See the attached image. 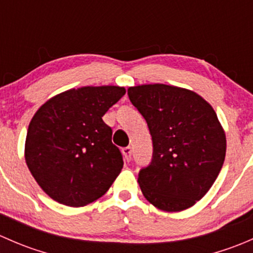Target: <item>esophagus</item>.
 Masks as SVG:
<instances>
[{"mask_svg": "<svg viewBox=\"0 0 253 253\" xmlns=\"http://www.w3.org/2000/svg\"><path fill=\"white\" fill-rule=\"evenodd\" d=\"M122 154H124L125 160H126V162H129V160H131V158H132V149H131V147L124 148V149H122Z\"/></svg>", "mask_w": 253, "mask_h": 253, "instance_id": "34e87169", "label": "esophagus"}]
</instances>
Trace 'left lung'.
<instances>
[{"label":"left lung","instance_id":"8db88e82","mask_svg":"<svg viewBox=\"0 0 253 253\" xmlns=\"http://www.w3.org/2000/svg\"><path fill=\"white\" fill-rule=\"evenodd\" d=\"M147 121L153 155L142 168L143 196L165 211L195 205L218 177L226 139L215 111L195 91L167 84H144L127 90Z\"/></svg>","mask_w":253,"mask_h":253}]
</instances>
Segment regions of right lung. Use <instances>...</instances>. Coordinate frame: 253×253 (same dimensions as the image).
I'll return each instance as SVG.
<instances>
[{"instance_id":"obj_1","label":"right lung","mask_w":253,"mask_h":253,"mask_svg":"<svg viewBox=\"0 0 253 253\" xmlns=\"http://www.w3.org/2000/svg\"><path fill=\"white\" fill-rule=\"evenodd\" d=\"M126 90L82 86L47 100L25 139V162L40 187L65 206L83 207L106 193L124 167L105 112Z\"/></svg>"}]
</instances>
